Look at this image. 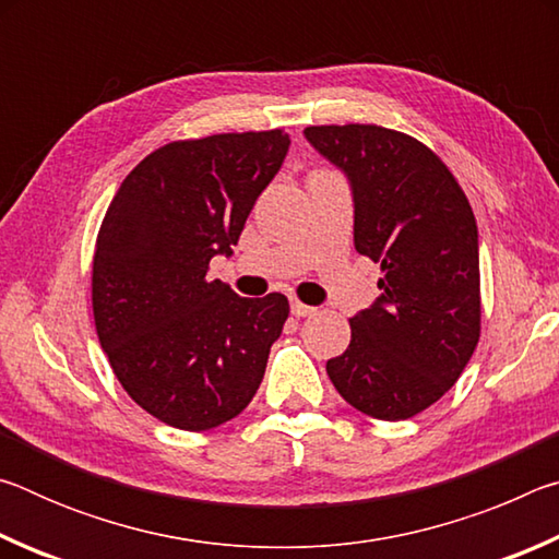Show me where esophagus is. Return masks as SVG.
I'll use <instances>...</instances> for the list:
<instances>
[{
  "instance_id": "obj_1",
  "label": "esophagus",
  "mask_w": 559,
  "mask_h": 559,
  "mask_svg": "<svg viewBox=\"0 0 559 559\" xmlns=\"http://www.w3.org/2000/svg\"><path fill=\"white\" fill-rule=\"evenodd\" d=\"M290 313L296 316V318H310V316L318 313V308L306 306V302H300L298 298H293V300H290Z\"/></svg>"
}]
</instances>
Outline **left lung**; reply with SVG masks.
Here are the masks:
<instances>
[{
  "mask_svg": "<svg viewBox=\"0 0 559 559\" xmlns=\"http://www.w3.org/2000/svg\"><path fill=\"white\" fill-rule=\"evenodd\" d=\"M306 138L347 175L355 249L382 269L380 298L349 318L328 377L357 412L409 419L451 390L478 345L476 216L441 157L406 132L349 122Z\"/></svg>",
  "mask_w": 559,
  "mask_h": 559,
  "instance_id": "1",
  "label": "left lung"
}]
</instances>
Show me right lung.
<instances>
[{"mask_svg": "<svg viewBox=\"0 0 559 559\" xmlns=\"http://www.w3.org/2000/svg\"><path fill=\"white\" fill-rule=\"evenodd\" d=\"M283 130L219 132L157 147L122 179L93 253V320L130 400L206 431L241 414L266 372L288 298L210 281L283 165Z\"/></svg>", "mask_w": 559, "mask_h": 559, "instance_id": "right-lung-1", "label": "right lung"}]
</instances>
